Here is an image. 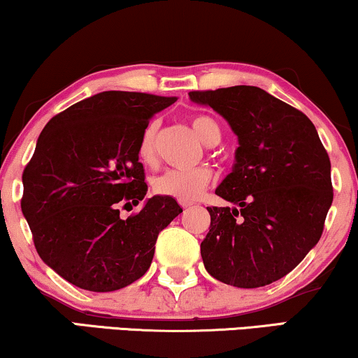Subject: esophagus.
I'll use <instances>...</instances> for the list:
<instances>
[{"label": "esophagus", "mask_w": 358, "mask_h": 358, "mask_svg": "<svg viewBox=\"0 0 358 358\" xmlns=\"http://www.w3.org/2000/svg\"><path fill=\"white\" fill-rule=\"evenodd\" d=\"M180 205H182V208H188V206H192V203H187V201H182V203H180Z\"/></svg>", "instance_id": "1"}]
</instances>
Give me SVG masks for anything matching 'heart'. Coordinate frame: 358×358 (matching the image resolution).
I'll list each match as a JSON object with an SVG mask.
<instances>
[{"instance_id": "heart-1", "label": "heart", "mask_w": 358, "mask_h": 358, "mask_svg": "<svg viewBox=\"0 0 358 358\" xmlns=\"http://www.w3.org/2000/svg\"><path fill=\"white\" fill-rule=\"evenodd\" d=\"M189 124H192L198 138L208 147L218 145L221 137H223L220 124L208 114L192 115ZM158 127L160 125H158L157 120H150L143 127L142 134H140L137 155L143 165L155 164V142ZM211 178L213 171L208 166H198V169L192 170H169L160 176H157V178H153L152 187L155 189V193L162 194V196H170L178 201L189 203L196 200L205 192Z\"/></svg>"}]
</instances>
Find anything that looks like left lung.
<instances>
[{"label":"left lung","instance_id":"obj_1","mask_svg":"<svg viewBox=\"0 0 358 358\" xmlns=\"http://www.w3.org/2000/svg\"><path fill=\"white\" fill-rule=\"evenodd\" d=\"M238 135L236 164L216 188L233 203L208 208L203 264L234 287L284 278L317 244L332 205L330 160L306 114L255 85L193 90Z\"/></svg>","mask_w":358,"mask_h":358}]
</instances>
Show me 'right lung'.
<instances>
[{
    "label": "right lung",
    "instance_id": "add662e5",
    "mask_svg": "<svg viewBox=\"0 0 358 358\" xmlns=\"http://www.w3.org/2000/svg\"><path fill=\"white\" fill-rule=\"evenodd\" d=\"M173 102L106 90L54 115L41 132L22 171L21 210L41 259L74 286L110 292L135 282L150 268L158 233L183 211L160 194L127 220L119 210L145 198L140 134Z\"/></svg>",
    "mask_w": 358,
    "mask_h": 358
}]
</instances>
